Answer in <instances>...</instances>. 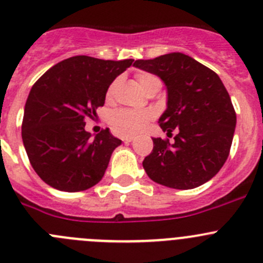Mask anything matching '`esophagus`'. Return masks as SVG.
<instances>
[{
    "label": "esophagus",
    "instance_id": "obj_1",
    "mask_svg": "<svg viewBox=\"0 0 263 263\" xmlns=\"http://www.w3.org/2000/svg\"><path fill=\"white\" fill-rule=\"evenodd\" d=\"M134 139V136H132V134H126V136H122V141L124 142H132Z\"/></svg>",
    "mask_w": 263,
    "mask_h": 263
}]
</instances>
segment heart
Segmentation results:
<instances>
[{
  "mask_svg": "<svg viewBox=\"0 0 263 263\" xmlns=\"http://www.w3.org/2000/svg\"><path fill=\"white\" fill-rule=\"evenodd\" d=\"M137 81L141 85L143 90H146L154 82L160 81L159 77L147 72H139L137 73ZM115 84L109 86L107 91V98L112 96ZM154 117V112L151 109H117L112 114L111 124L112 126L116 127L120 133H138L146 127L147 122Z\"/></svg>",
  "mask_w": 263,
  "mask_h": 263,
  "instance_id": "obj_1",
  "label": "heart"
}]
</instances>
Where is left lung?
Returning <instances> with one entry per match:
<instances>
[{"label": "left lung", "instance_id": "obj_1", "mask_svg": "<svg viewBox=\"0 0 263 263\" xmlns=\"http://www.w3.org/2000/svg\"><path fill=\"white\" fill-rule=\"evenodd\" d=\"M134 66L159 76L167 89V108L159 124L169 139L154 138L144 157L147 176L177 190L201 186L219 172L229 157L236 114L218 74L182 52H171Z\"/></svg>", "mask_w": 263, "mask_h": 263}]
</instances>
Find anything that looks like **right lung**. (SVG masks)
<instances>
[{"label":"right lung","instance_id":"right-lung-1","mask_svg":"<svg viewBox=\"0 0 263 263\" xmlns=\"http://www.w3.org/2000/svg\"><path fill=\"white\" fill-rule=\"evenodd\" d=\"M133 62L77 55L52 66L34 82L24 107L22 138L32 167L45 183L77 192L103 178L121 141L108 129L91 139L85 119L103 106L109 85Z\"/></svg>","mask_w":263,"mask_h":263}]
</instances>
